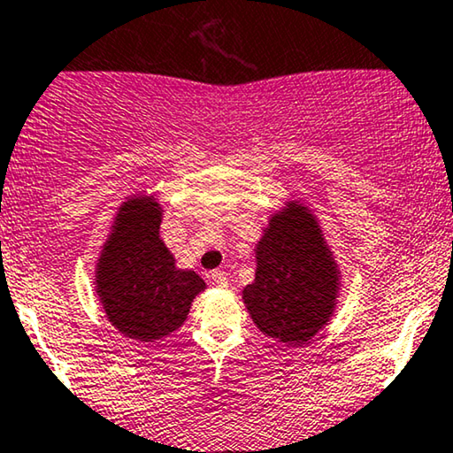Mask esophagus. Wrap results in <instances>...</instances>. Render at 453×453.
<instances>
[{
	"label": "esophagus",
	"instance_id": "esophagus-1",
	"mask_svg": "<svg viewBox=\"0 0 453 453\" xmlns=\"http://www.w3.org/2000/svg\"><path fill=\"white\" fill-rule=\"evenodd\" d=\"M211 282H213L215 286H219V288H226L227 286V278H226V273L221 272V269H215V272H211Z\"/></svg>",
	"mask_w": 453,
	"mask_h": 453
}]
</instances>
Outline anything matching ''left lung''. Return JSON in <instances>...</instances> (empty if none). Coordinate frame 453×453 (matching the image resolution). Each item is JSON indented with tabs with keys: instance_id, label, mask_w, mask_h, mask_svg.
I'll list each match as a JSON object with an SVG mask.
<instances>
[{
	"instance_id": "8db88e82",
	"label": "left lung",
	"mask_w": 453,
	"mask_h": 453,
	"mask_svg": "<svg viewBox=\"0 0 453 453\" xmlns=\"http://www.w3.org/2000/svg\"><path fill=\"white\" fill-rule=\"evenodd\" d=\"M255 280L242 301L263 334L296 347L330 322L341 272L311 211L296 200L269 217L255 246Z\"/></svg>"
}]
</instances>
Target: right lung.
<instances>
[{
	"instance_id": "1",
	"label": "right lung",
	"mask_w": 453,
	"mask_h": 453,
	"mask_svg": "<svg viewBox=\"0 0 453 453\" xmlns=\"http://www.w3.org/2000/svg\"><path fill=\"white\" fill-rule=\"evenodd\" d=\"M163 209L154 196H129L119 207L96 265V293L108 322L127 339L154 342L186 322L194 296L207 288L180 269L160 240Z\"/></svg>"
}]
</instances>
